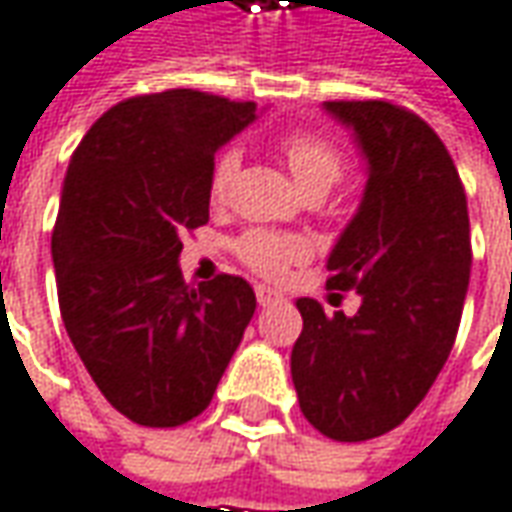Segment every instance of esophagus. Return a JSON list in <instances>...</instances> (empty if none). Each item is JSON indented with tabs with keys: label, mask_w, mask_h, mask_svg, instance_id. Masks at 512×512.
<instances>
[{
	"label": "esophagus",
	"mask_w": 512,
	"mask_h": 512,
	"mask_svg": "<svg viewBox=\"0 0 512 512\" xmlns=\"http://www.w3.org/2000/svg\"><path fill=\"white\" fill-rule=\"evenodd\" d=\"M255 295H257V303H260V306H272V303L283 300L278 292H275V289H269V286H255Z\"/></svg>",
	"instance_id": "34e87169"
}]
</instances>
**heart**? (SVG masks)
<instances>
[{"instance_id": "b5f03b06", "label": "heart", "mask_w": 512, "mask_h": 512, "mask_svg": "<svg viewBox=\"0 0 512 512\" xmlns=\"http://www.w3.org/2000/svg\"><path fill=\"white\" fill-rule=\"evenodd\" d=\"M278 151L306 197H323L344 177L346 160L341 148L329 143L321 134H315V131H286L278 140ZM237 166H240L237 151H223L214 160L212 174H209V197L214 203L226 200V194L232 189L234 174H237ZM234 252L249 269H255L257 275L278 278V275L286 272L289 263L303 257L306 249L292 234L252 229V232L237 237Z\"/></svg>"}]
</instances>
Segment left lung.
Here are the masks:
<instances>
[{"label":"left lung","instance_id":"left-lung-1","mask_svg":"<svg viewBox=\"0 0 512 512\" xmlns=\"http://www.w3.org/2000/svg\"><path fill=\"white\" fill-rule=\"evenodd\" d=\"M323 108L355 131L369 163L361 209L326 260V286L355 289L361 309L346 318L298 300L292 381L318 433L367 441L424 401L456 344L473 263L467 194L450 151L410 108L387 100Z\"/></svg>","mask_w":512,"mask_h":512}]
</instances>
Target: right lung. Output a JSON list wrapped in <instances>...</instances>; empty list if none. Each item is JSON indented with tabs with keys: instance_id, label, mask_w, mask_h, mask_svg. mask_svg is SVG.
I'll use <instances>...</instances> for the list:
<instances>
[{
	"instance_id": "obj_1",
	"label": "right lung",
	"mask_w": 512,
	"mask_h": 512,
	"mask_svg": "<svg viewBox=\"0 0 512 512\" xmlns=\"http://www.w3.org/2000/svg\"><path fill=\"white\" fill-rule=\"evenodd\" d=\"M255 102L194 88L108 108L71 154L51 252L59 312L105 401L143 427H180L212 395L255 315L237 275L197 289L177 257L209 223L214 151Z\"/></svg>"
}]
</instances>
